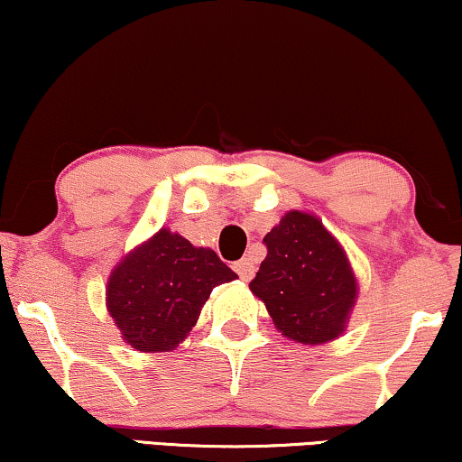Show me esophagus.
Instances as JSON below:
<instances>
[{
  "label": "esophagus",
  "mask_w": 462,
  "mask_h": 462,
  "mask_svg": "<svg viewBox=\"0 0 462 462\" xmlns=\"http://www.w3.org/2000/svg\"><path fill=\"white\" fill-rule=\"evenodd\" d=\"M233 269H236V273L242 277L244 282H250L252 277H254V273H256L254 261H252L250 256H245V258H242V261H237L236 264H233Z\"/></svg>",
  "instance_id": "esophagus-1"
}]
</instances>
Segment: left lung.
I'll return each instance as SVG.
<instances>
[{"label": "left lung", "instance_id": "left-lung-1", "mask_svg": "<svg viewBox=\"0 0 462 462\" xmlns=\"http://www.w3.org/2000/svg\"><path fill=\"white\" fill-rule=\"evenodd\" d=\"M267 258L250 282L273 326L300 345L343 337L357 300V277L337 237L311 212L290 210L264 236Z\"/></svg>", "mask_w": 462, "mask_h": 462}]
</instances>
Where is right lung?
<instances>
[{"instance_id":"obj_1","label":"right lung","mask_w":462,"mask_h":462,"mask_svg":"<svg viewBox=\"0 0 462 462\" xmlns=\"http://www.w3.org/2000/svg\"><path fill=\"white\" fill-rule=\"evenodd\" d=\"M237 280L210 248L162 226L106 280V311L132 349L172 351L191 334L212 288Z\"/></svg>"}]
</instances>
